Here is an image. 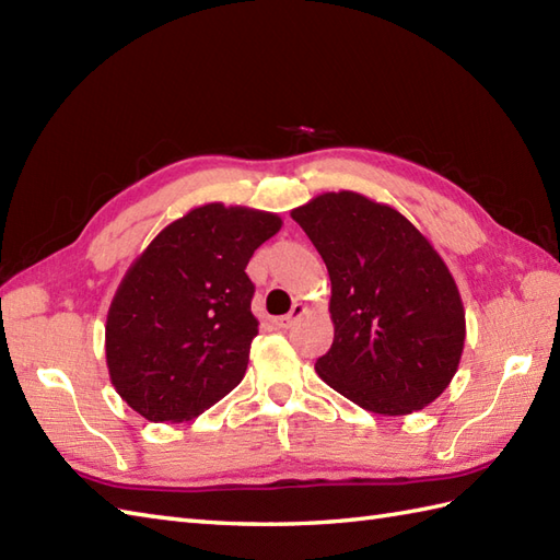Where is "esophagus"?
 I'll list each match as a JSON object with an SVG mask.
<instances>
[{
  "mask_svg": "<svg viewBox=\"0 0 560 560\" xmlns=\"http://www.w3.org/2000/svg\"><path fill=\"white\" fill-rule=\"evenodd\" d=\"M305 311H307V305H305V303H293L291 313H289V315H283V317H277V319H273V325H277L279 329H289V327H293L295 323H299V319L305 315Z\"/></svg>",
  "mask_w": 560,
  "mask_h": 560,
  "instance_id": "1",
  "label": "esophagus"
}]
</instances>
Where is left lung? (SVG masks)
Returning <instances> with one entry per match:
<instances>
[{
	"instance_id": "1",
	"label": "left lung",
	"mask_w": 560,
	"mask_h": 560,
	"mask_svg": "<svg viewBox=\"0 0 560 560\" xmlns=\"http://www.w3.org/2000/svg\"><path fill=\"white\" fill-rule=\"evenodd\" d=\"M323 255L335 323L315 371L361 409L407 416L443 395L462 359L464 305L447 265L397 209L325 192L291 211Z\"/></svg>"
}]
</instances>
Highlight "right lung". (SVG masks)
<instances>
[{
  "label": "right lung",
  "instance_id": "1",
  "mask_svg": "<svg viewBox=\"0 0 560 560\" xmlns=\"http://www.w3.org/2000/svg\"><path fill=\"white\" fill-rule=\"evenodd\" d=\"M279 229L277 213L211 201L132 261L108 311L105 361L137 413L189 421L241 385L259 325L245 267Z\"/></svg>",
  "mask_w": 560,
  "mask_h": 560
}]
</instances>
